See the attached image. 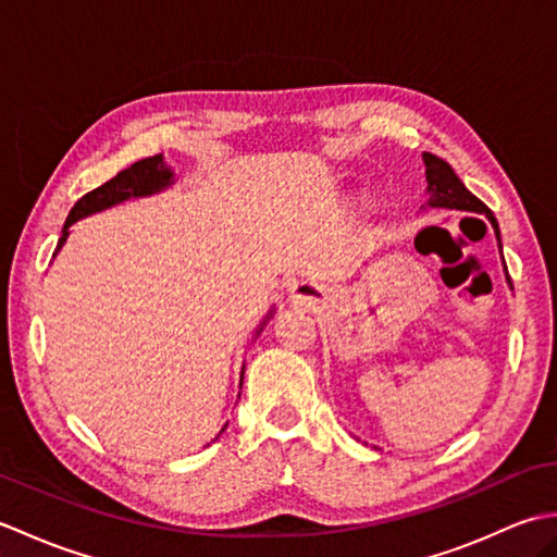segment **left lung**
I'll use <instances>...</instances> for the list:
<instances>
[{"label":"left lung","mask_w":557,"mask_h":557,"mask_svg":"<svg viewBox=\"0 0 557 557\" xmlns=\"http://www.w3.org/2000/svg\"><path fill=\"white\" fill-rule=\"evenodd\" d=\"M423 162H425V182H429V206L467 210V212H483V215L491 220L495 236H498V242H500L498 222H495L493 212L488 210L486 203H483V200H479L465 184L459 182L455 170L449 168L445 160L431 156V152H423ZM507 282H510V275H507Z\"/></svg>","instance_id":"left-lung-1"}]
</instances>
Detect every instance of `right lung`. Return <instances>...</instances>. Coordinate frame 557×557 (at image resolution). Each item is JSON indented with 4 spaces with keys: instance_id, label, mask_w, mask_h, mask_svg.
I'll return each mask as SVG.
<instances>
[{
    "instance_id": "obj_1",
    "label": "right lung",
    "mask_w": 557,
    "mask_h": 557,
    "mask_svg": "<svg viewBox=\"0 0 557 557\" xmlns=\"http://www.w3.org/2000/svg\"><path fill=\"white\" fill-rule=\"evenodd\" d=\"M170 184H172V172L164 168L162 156H152V158L134 162L128 170L112 176L110 182H104L102 186L92 188V191H88L86 196H81L76 200V206L71 208L69 218L64 222L62 236H59L57 251L64 246L66 236H69V227L76 220L90 215V212H98V210L110 208L114 203H122V200H126V198L150 196V194H156V191H160V188L170 186ZM242 377H244V373H242Z\"/></svg>"
}]
</instances>
